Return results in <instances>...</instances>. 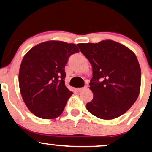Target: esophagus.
<instances>
[{
  "instance_id": "esophagus-1",
  "label": "esophagus",
  "mask_w": 152,
  "mask_h": 152,
  "mask_svg": "<svg viewBox=\"0 0 152 152\" xmlns=\"http://www.w3.org/2000/svg\"><path fill=\"white\" fill-rule=\"evenodd\" d=\"M87 88V85H85V87H81V88H78V89H77V90H78V91L80 92V91L84 90V89H86Z\"/></svg>"
}]
</instances>
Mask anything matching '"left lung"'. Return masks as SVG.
Returning <instances> with one entry per match:
<instances>
[{
	"label": "left lung",
	"instance_id": "1",
	"mask_svg": "<svg viewBox=\"0 0 152 152\" xmlns=\"http://www.w3.org/2000/svg\"><path fill=\"white\" fill-rule=\"evenodd\" d=\"M77 45L93 69L89 85L94 98L87 103V110L104 120L125 114L140 92L141 72L136 55L111 40Z\"/></svg>",
	"mask_w": 152,
	"mask_h": 152
}]
</instances>
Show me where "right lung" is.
Instances as JSON below:
<instances>
[{
  "label": "right lung",
  "mask_w": 152,
  "mask_h": 152,
  "mask_svg": "<svg viewBox=\"0 0 152 152\" xmlns=\"http://www.w3.org/2000/svg\"><path fill=\"white\" fill-rule=\"evenodd\" d=\"M79 52L76 45L50 40L31 48L19 70L20 94L37 117L53 119L63 113L73 92L65 84V67L69 56Z\"/></svg>",
  "instance_id": "1"
}]
</instances>
